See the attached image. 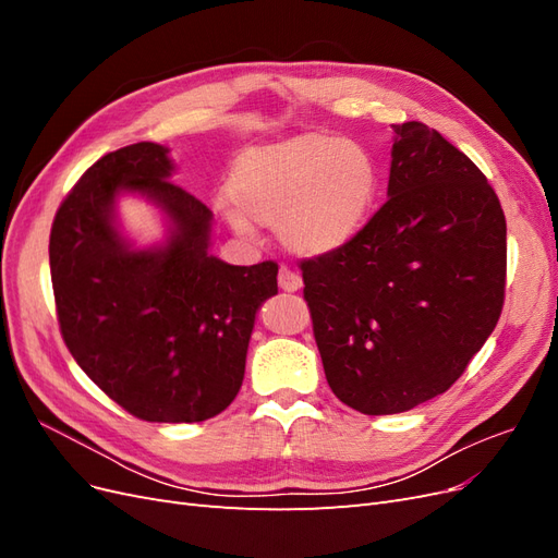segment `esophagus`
Returning a JSON list of instances; mask_svg holds the SVG:
<instances>
[{
	"instance_id": "esophagus-1",
	"label": "esophagus",
	"mask_w": 558,
	"mask_h": 558,
	"mask_svg": "<svg viewBox=\"0 0 558 558\" xmlns=\"http://www.w3.org/2000/svg\"><path fill=\"white\" fill-rule=\"evenodd\" d=\"M279 289L281 291H289V293H295L302 289V279L298 272H293V269L289 267H281L279 269Z\"/></svg>"
}]
</instances>
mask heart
<instances>
[{
	"mask_svg": "<svg viewBox=\"0 0 558 558\" xmlns=\"http://www.w3.org/2000/svg\"><path fill=\"white\" fill-rule=\"evenodd\" d=\"M377 191V165L363 146L307 132L246 150L230 174L226 216L240 232L277 228L295 256L318 258L356 238Z\"/></svg>",
	"mask_w": 558,
	"mask_h": 558,
	"instance_id": "obj_1",
	"label": "heart"
}]
</instances>
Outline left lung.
<instances>
[{
    "instance_id": "left-lung-1",
    "label": "left lung",
    "mask_w": 558,
    "mask_h": 558,
    "mask_svg": "<svg viewBox=\"0 0 558 558\" xmlns=\"http://www.w3.org/2000/svg\"><path fill=\"white\" fill-rule=\"evenodd\" d=\"M388 199L340 251L302 260L332 393L398 414L445 393L494 332L508 226L492 183L424 123L393 125Z\"/></svg>"
}]
</instances>
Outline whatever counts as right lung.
<instances>
[{
  "mask_svg": "<svg viewBox=\"0 0 558 558\" xmlns=\"http://www.w3.org/2000/svg\"><path fill=\"white\" fill-rule=\"evenodd\" d=\"M167 148L140 142L99 158L62 199L50 228V279L62 340L125 412L195 424L238 396L256 312L279 267L228 265L209 253L211 211L172 183ZM140 192L171 218L162 247L132 250L114 197Z\"/></svg>",
  "mask_w": 558,
  "mask_h": 558,
  "instance_id": "right-lung-1",
  "label": "right lung"
}]
</instances>
